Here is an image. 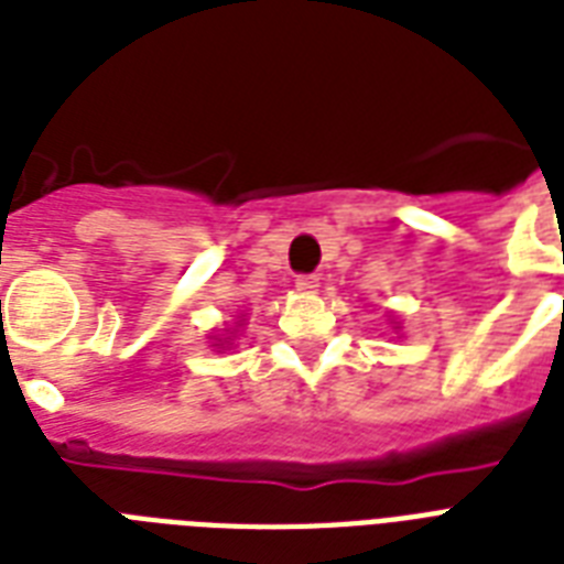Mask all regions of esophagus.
<instances>
[{
    "label": "esophagus",
    "instance_id": "esophagus-1",
    "mask_svg": "<svg viewBox=\"0 0 564 564\" xmlns=\"http://www.w3.org/2000/svg\"><path fill=\"white\" fill-rule=\"evenodd\" d=\"M295 290H299V292H316L318 290V278H316V274H299V278H295Z\"/></svg>",
    "mask_w": 564,
    "mask_h": 564
}]
</instances>
